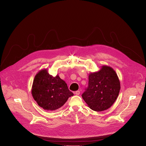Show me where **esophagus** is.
I'll list each match as a JSON object with an SVG mask.
<instances>
[{
  "mask_svg": "<svg viewBox=\"0 0 146 146\" xmlns=\"http://www.w3.org/2000/svg\"><path fill=\"white\" fill-rule=\"evenodd\" d=\"M74 94H75L76 95H79L80 94V91H76L74 92Z\"/></svg>",
  "mask_w": 146,
  "mask_h": 146,
  "instance_id": "esophagus-1",
  "label": "esophagus"
}]
</instances>
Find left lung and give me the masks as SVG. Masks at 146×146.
<instances>
[{
  "label": "left lung",
  "instance_id": "1",
  "mask_svg": "<svg viewBox=\"0 0 146 146\" xmlns=\"http://www.w3.org/2000/svg\"><path fill=\"white\" fill-rule=\"evenodd\" d=\"M88 87L82 97L88 107L95 111L110 108L116 100L121 86L118 77L110 66L103 65L100 69L91 73Z\"/></svg>",
  "mask_w": 146,
  "mask_h": 146
}]
</instances>
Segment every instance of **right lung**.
Returning <instances> with one entry per match:
<instances>
[{
	"label": "right lung",
	"mask_w": 146,
	"mask_h": 146,
	"mask_svg": "<svg viewBox=\"0 0 146 146\" xmlns=\"http://www.w3.org/2000/svg\"><path fill=\"white\" fill-rule=\"evenodd\" d=\"M32 95L37 105L44 110L54 111L61 108L73 95L67 84L57 74L50 75L47 69L40 70L35 76Z\"/></svg>",
	"instance_id": "add662e5"
}]
</instances>
